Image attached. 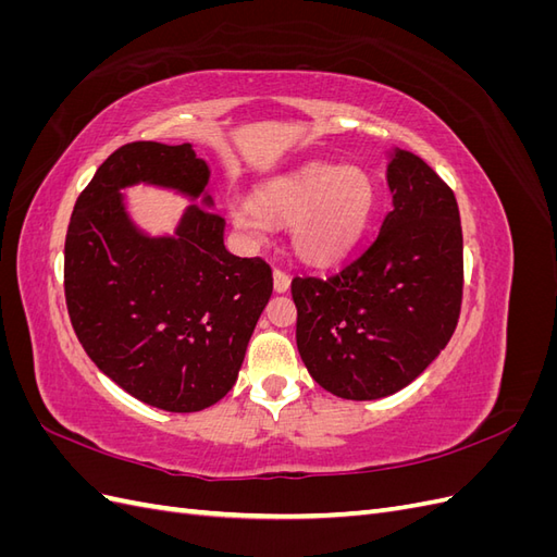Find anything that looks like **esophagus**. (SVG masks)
Returning <instances> with one entry per match:
<instances>
[{"mask_svg":"<svg viewBox=\"0 0 557 557\" xmlns=\"http://www.w3.org/2000/svg\"><path fill=\"white\" fill-rule=\"evenodd\" d=\"M290 288V276L283 272V269H274V290L285 293Z\"/></svg>","mask_w":557,"mask_h":557,"instance_id":"obj_1","label":"esophagus"}]
</instances>
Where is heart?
Here are the masks:
<instances>
[{"instance_id": "1", "label": "heart", "mask_w": 557, "mask_h": 557, "mask_svg": "<svg viewBox=\"0 0 557 557\" xmlns=\"http://www.w3.org/2000/svg\"><path fill=\"white\" fill-rule=\"evenodd\" d=\"M376 185L358 166L311 162L281 174L230 209V221L248 239H262L269 223L290 225L295 256L330 267L356 248L372 221Z\"/></svg>"}]
</instances>
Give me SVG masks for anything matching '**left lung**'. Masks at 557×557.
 <instances>
[{"label": "left lung", "instance_id": "8db88e82", "mask_svg": "<svg viewBox=\"0 0 557 557\" xmlns=\"http://www.w3.org/2000/svg\"><path fill=\"white\" fill-rule=\"evenodd\" d=\"M393 211L360 258L330 278L295 276L297 348L309 374L344 399L387 397L446 348L462 305V227L453 190L395 148Z\"/></svg>", "mask_w": 557, "mask_h": 557}]
</instances>
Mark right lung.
<instances>
[{
  "mask_svg": "<svg viewBox=\"0 0 557 557\" xmlns=\"http://www.w3.org/2000/svg\"><path fill=\"white\" fill-rule=\"evenodd\" d=\"M209 174L190 144H125L78 195L64 242L66 311L81 346L125 393L174 413L232 391L274 288L264 260L225 248ZM137 182L202 205L186 210L174 238H148L120 195Z\"/></svg>",
  "mask_w": 557,
  "mask_h": 557,
  "instance_id": "right-lung-1",
  "label": "right lung"
}]
</instances>
